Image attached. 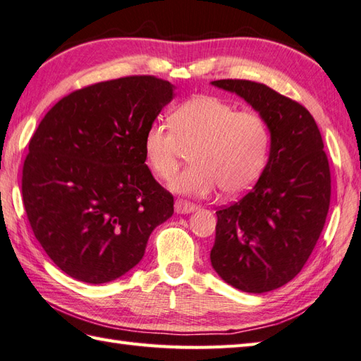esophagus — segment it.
Here are the masks:
<instances>
[{
    "label": "esophagus",
    "mask_w": 361,
    "mask_h": 361,
    "mask_svg": "<svg viewBox=\"0 0 361 361\" xmlns=\"http://www.w3.org/2000/svg\"><path fill=\"white\" fill-rule=\"evenodd\" d=\"M197 208L198 206H195L194 203L181 200V198H178V200L175 202V212L176 214H190V212H194Z\"/></svg>",
    "instance_id": "1"
}]
</instances>
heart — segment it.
Masks as SVG:
<instances>
[{"mask_svg": "<svg viewBox=\"0 0 361 361\" xmlns=\"http://www.w3.org/2000/svg\"><path fill=\"white\" fill-rule=\"evenodd\" d=\"M171 126L153 122L142 136L144 159L153 175L171 180L185 149L194 164L171 183L186 195H208L219 186L228 195L251 188L267 164L270 128L256 111H237L216 96H197L171 114Z\"/></svg>", "mask_w": 361, "mask_h": 361, "instance_id": "obj_1", "label": "heart"}]
</instances>
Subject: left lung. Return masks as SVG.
<instances>
[{"label":"left lung","mask_w":361,"mask_h":361,"mask_svg":"<svg viewBox=\"0 0 361 361\" xmlns=\"http://www.w3.org/2000/svg\"><path fill=\"white\" fill-rule=\"evenodd\" d=\"M214 87L245 99L270 128V157L250 192L219 209L212 268L247 293L282 287L302 270L331 204V169L315 119L264 83L224 79Z\"/></svg>","instance_id":"obj_1"}]
</instances>
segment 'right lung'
Segmentation results:
<instances>
[{
	"mask_svg": "<svg viewBox=\"0 0 361 361\" xmlns=\"http://www.w3.org/2000/svg\"><path fill=\"white\" fill-rule=\"evenodd\" d=\"M171 82L128 75L75 90L29 141L21 192L46 255L71 278L105 283L140 264L173 197L145 166L142 136L173 99Z\"/></svg>",
	"mask_w": 361,
	"mask_h": 361,
	"instance_id": "add662e5",
	"label": "right lung"
}]
</instances>
